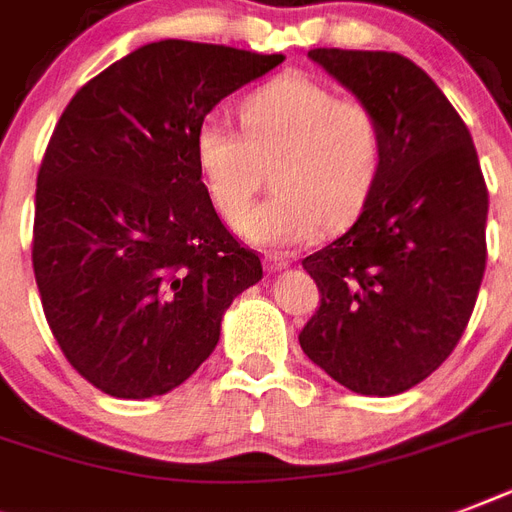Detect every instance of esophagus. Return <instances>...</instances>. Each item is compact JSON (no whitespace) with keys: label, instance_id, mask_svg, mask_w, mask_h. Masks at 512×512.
Masks as SVG:
<instances>
[{"label":"esophagus","instance_id":"obj_1","mask_svg":"<svg viewBox=\"0 0 512 512\" xmlns=\"http://www.w3.org/2000/svg\"><path fill=\"white\" fill-rule=\"evenodd\" d=\"M284 268H289V260H284V257H276V255H265V271L279 273V271H284Z\"/></svg>","mask_w":512,"mask_h":512}]
</instances>
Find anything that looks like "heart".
I'll list each match as a JSON object with an SVG mask.
<instances>
[{
	"label": "heart",
	"mask_w": 512,
	"mask_h": 512,
	"mask_svg": "<svg viewBox=\"0 0 512 512\" xmlns=\"http://www.w3.org/2000/svg\"><path fill=\"white\" fill-rule=\"evenodd\" d=\"M244 132L223 116H204L193 132V159L209 204L239 225L262 164L276 161L277 191L241 224L257 247H297L321 225H345L364 209L382 170V130L366 103L340 98L308 74H281L241 103Z\"/></svg>",
	"instance_id": "obj_1"
}]
</instances>
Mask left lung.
I'll list each match as a JSON object with an SVG mask.
<instances>
[{
    "instance_id": "left-lung-1",
    "label": "left lung",
    "mask_w": 512,
    "mask_h": 512,
    "mask_svg": "<svg viewBox=\"0 0 512 512\" xmlns=\"http://www.w3.org/2000/svg\"><path fill=\"white\" fill-rule=\"evenodd\" d=\"M372 108L382 170L350 231L303 260L321 292L300 348L361 396H396L444 364L486 268V193L468 127L398 52H308Z\"/></svg>"
}]
</instances>
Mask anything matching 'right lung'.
I'll use <instances>...</instances> for the list:
<instances>
[{"label": "right lung", "instance_id": "obj_1", "mask_svg": "<svg viewBox=\"0 0 512 512\" xmlns=\"http://www.w3.org/2000/svg\"><path fill=\"white\" fill-rule=\"evenodd\" d=\"M284 55L164 39L84 84L36 177L34 276L63 356L108 396H164L263 279L209 204L193 132Z\"/></svg>", "mask_w": 512, "mask_h": 512}]
</instances>
